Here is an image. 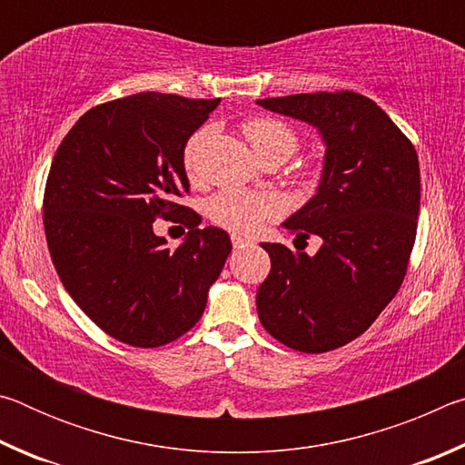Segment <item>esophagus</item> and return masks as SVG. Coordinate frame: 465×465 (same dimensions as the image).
I'll list each match as a JSON object with an SVG mask.
<instances>
[{
    "mask_svg": "<svg viewBox=\"0 0 465 465\" xmlns=\"http://www.w3.org/2000/svg\"><path fill=\"white\" fill-rule=\"evenodd\" d=\"M232 243L235 250H243V248L252 246V242L248 238H243V235H240V233H232Z\"/></svg>",
    "mask_w": 465,
    "mask_h": 465,
    "instance_id": "34e87169",
    "label": "esophagus"
}]
</instances>
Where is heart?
Here are the masks:
<instances>
[{
    "label": "heart",
    "instance_id": "obj_1",
    "mask_svg": "<svg viewBox=\"0 0 465 465\" xmlns=\"http://www.w3.org/2000/svg\"><path fill=\"white\" fill-rule=\"evenodd\" d=\"M242 131L250 141L256 155L264 157H291L299 147L297 133L287 123L272 116H256L242 124ZM203 133H194L188 139L184 149V168L191 176L196 170V155H199ZM287 203L277 193L266 191H242V188H225L209 201V217L225 230L248 233L261 227L264 222L277 219L285 213Z\"/></svg>",
    "mask_w": 465,
    "mask_h": 465
}]
</instances>
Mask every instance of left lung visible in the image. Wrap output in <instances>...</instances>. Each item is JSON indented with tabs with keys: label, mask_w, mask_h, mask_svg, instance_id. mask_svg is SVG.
<instances>
[{
	"label": "left lung",
	"mask_w": 465,
	"mask_h": 465,
	"mask_svg": "<svg viewBox=\"0 0 465 465\" xmlns=\"http://www.w3.org/2000/svg\"><path fill=\"white\" fill-rule=\"evenodd\" d=\"M256 102L313 124L326 143L318 193L282 223L297 240L318 235L322 246L310 256L262 243L271 272L256 293L258 318L289 349L334 351L363 334L402 285L419 225V155L357 92Z\"/></svg>",
	"instance_id": "8db88e82"
}]
</instances>
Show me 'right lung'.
<instances>
[{
	"instance_id": "obj_1",
	"label": "right lung",
	"mask_w": 465,
	"mask_h": 465,
	"mask_svg": "<svg viewBox=\"0 0 465 465\" xmlns=\"http://www.w3.org/2000/svg\"><path fill=\"white\" fill-rule=\"evenodd\" d=\"M222 98L141 92L90 108L57 147L43 222L67 293L108 336L155 349L201 320L232 252L219 227L180 204L184 147ZM157 216L189 227L178 249L153 233Z\"/></svg>"
}]
</instances>
